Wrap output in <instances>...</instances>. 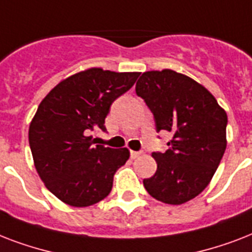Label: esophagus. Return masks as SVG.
<instances>
[{
  "label": "esophagus",
  "instance_id": "1",
  "mask_svg": "<svg viewBox=\"0 0 252 252\" xmlns=\"http://www.w3.org/2000/svg\"><path fill=\"white\" fill-rule=\"evenodd\" d=\"M140 154H141V152H134V150H130V158H132V159H136L137 157H140Z\"/></svg>",
  "mask_w": 252,
  "mask_h": 252
}]
</instances>
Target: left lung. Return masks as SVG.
I'll return each instance as SVG.
<instances>
[{
	"label": "left lung",
	"instance_id": "obj_1",
	"mask_svg": "<svg viewBox=\"0 0 252 252\" xmlns=\"http://www.w3.org/2000/svg\"><path fill=\"white\" fill-rule=\"evenodd\" d=\"M136 94L154 115L157 132H171L165 153H153L157 171L144 179L150 196L179 205L201 193L226 149L227 115L209 91L170 69L142 73Z\"/></svg>",
	"mask_w": 252,
	"mask_h": 252
}]
</instances>
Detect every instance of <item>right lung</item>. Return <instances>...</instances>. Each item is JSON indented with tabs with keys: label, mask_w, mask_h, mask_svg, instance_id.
<instances>
[{
	"label": "right lung",
	"mask_w": 252,
	"mask_h": 252,
	"mask_svg": "<svg viewBox=\"0 0 252 252\" xmlns=\"http://www.w3.org/2000/svg\"><path fill=\"white\" fill-rule=\"evenodd\" d=\"M138 76L86 69L61 81L37 107L29 129L33 163L45 187L65 204L89 207L112 189L129 150L95 145L89 134L98 128L106 132L111 104Z\"/></svg>",
	"instance_id": "add662e5"
}]
</instances>
